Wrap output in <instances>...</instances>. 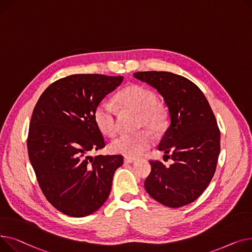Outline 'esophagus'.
<instances>
[{"label":"esophagus","instance_id":"1","mask_svg":"<svg viewBox=\"0 0 252 252\" xmlns=\"http://www.w3.org/2000/svg\"><path fill=\"white\" fill-rule=\"evenodd\" d=\"M124 161L126 162V164H133V162L136 161V159L135 158H125Z\"/></svg>","mask_w":252,"mask_h":252}]
</instances>
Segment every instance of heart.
<instances>
[{"label": "heart", "mask_w": 252, "mask_h": 252, "mask_svg": "<svg viewBox=\"0 0 252 252\" xmlns=\"http://www.w3.org/2000/svg\"><path fill=\"white\" fill-rule=\"evenodd\" d=\"M115 100L123 109L138 112V127L144 126L153 131H158L164 126L165 114L158 105L156 94L149 88L137 84L127 86L116 94ZM94 120L102 134L107 136L116 134L117 109L110 100L102 99L98 102L94 112ZM152 143V135L141 130L117 137L111 143V149L115 154L135 158L149 150Z\"/></svg>", "instance_id": "1"}]
</instances>
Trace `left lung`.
I'll return each mask as SVG.
<instances>
[{"mask_svg": "<svg viewBox=\"0 0 252 252\" xmlns=\"http://www.w3.org/2000/svg\"><path fill=\"white\" fill-rule=\"evenodd\" d=\"M133 75L156 88L169 112L170 124L158 150L174 162L167 168L151 160L145 190L168 208L189 204L209 186L217 169L220 133L214 112L198 86L181 75L165 71Z\"/></svg>", "mask_w": 252, "mask_h": 252, "instance_id": "left-lung-1", "label": "left lung"}]
</instances>
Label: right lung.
<instances>
[{
    "label": "right lung",
    "mask_w": 252,
    "mask_h": 252,
    "mask_svg": "<svg viewBox=\"0 0 252 252\" xmlns=\"http://www.w3.org/2000/svg\"><path fill=\"white\" fill-rule=\"evenodd\" d=\"M122 76L74 74L53 82L33 109L27 136L29 160L48 201L70 217L97 211L110 195L123 157L87 156L106 145L94 120L98 102Z\"/></svg>",
    "instance_id": "right-lung-1"
}]
</instances>
